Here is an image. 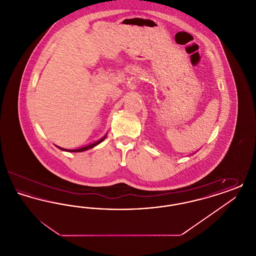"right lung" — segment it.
Listing matches in <instances>:
<instances>
[{"mask_svg": "<svg viewBox=\"0 0 256 256\" xmlns=\"http://www.w3.org/2000/svg\"><path fill=\"white\" fill-rule=\"evenodd\" d=\"M106 137V136H104L100 140H98L97 142H95V143H93V144H90V145H88V146H82V148H78V150H66V148H60V146H58V148H60L62 150H66V152H84L86 150H89V148H93V146H97L98 144H100V142H102L104 140V138Z\"/></svg>", "mask_w": 256, "mask_h": 256, "instance_id": "1", "label": "right lung"}]
</instances>
